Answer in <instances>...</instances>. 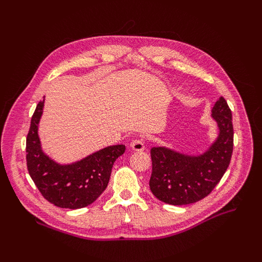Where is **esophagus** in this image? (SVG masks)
Returning <instances> with one entry per match:
<instances>
[{"label":"esophagus","mask_w":262,"mask_h":262,"mask_svg":"<svg viewBox=\"0 0 262 262\" xmlns=\"http://www.w3.org/2000/svg\"><path fill=\"white\" fill-rule=\"evenodd\" d=\"M130 147H132V149H134V151L141 152V151H144V148H145V145H144L143 141L135 140V141H133L130 143Z\"/></svg>","instance_id":"obj_1"}]
</instances>
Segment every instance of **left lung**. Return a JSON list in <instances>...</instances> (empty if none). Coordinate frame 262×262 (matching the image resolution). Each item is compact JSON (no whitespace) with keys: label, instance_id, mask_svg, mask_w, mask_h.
I'll use <instances>...</instances> for the list:
<instances>
[{"label":"left lung","instance_id":"8db88e82","mask_svg":"<svg viewBox=\"0 0 262 262\" xmlns=\"http://www.w3.org/2000/svg\"><path fill=\"white\" fill-rule=\"evenodd\" d=\"M219 127L214 143L199 155H188L166 147H152L149 188L161 202L188 205L213 191L230 165L233 152L232 111L221 97L211 109Z\"/></svg>","mask_w":262,"mask_h":262}]
</instances>
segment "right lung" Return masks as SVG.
<instances>
[{
  "instance_id": "obj_1",
  "label": "right lung",
  "mask_w": 262,
  "mask_h": 262,
  "mask_svg": "<svg viewBox=\"0 0 262 262\" xmlns=\"http://www.w3.org/2000/svg\"><path fill=\"white\" fill-rule=\"evenodd\" d=\"M45 99L39 101L27 135V166L31 179L46 200L60 208L91 205L107 188L115 161L125 153L118 144L100 149L71 164H59L43 153L38 136Z\"/></svg>"
}]
</instances>
